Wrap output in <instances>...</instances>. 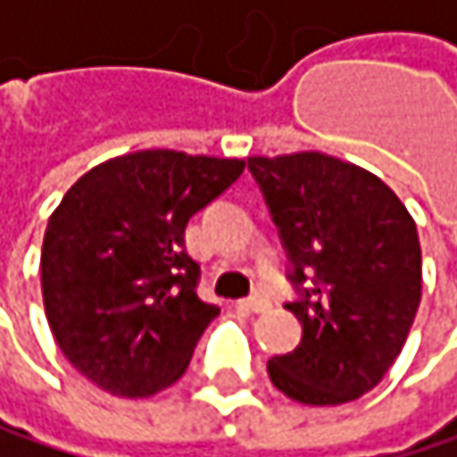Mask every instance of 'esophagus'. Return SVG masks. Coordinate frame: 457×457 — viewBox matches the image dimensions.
Returning <instances> with one entry per match:
<instances>
[{"label":"esophagus","instance_id":"obj_1","mask_svg":"<svg viewBox=\"0 0 457 457\" xmlns=\"http://www.w3.org/2000/svg\"><path fill=\"white\" fill-rule=\"evenodd\" d=\"M241 307L246 310V312H266L269 307H271V302L266 295H252V298H246V302H241Z\"/></svg>","mask_w":457,"mask_h":457}]
</instances>
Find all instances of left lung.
<instances>
[{
    "label": "left lung",
    "mask_w": 457,
    "mask_h": 457,
    "mask_svg": "<svg viewBox=\"0 0 457 457\" xmlns=\"http://www.w3.org/2000/svg\"><path fill=\"white\" fill-rule=\"evenodd\" d=\"M302 290L285 304L302 343L269 361L271 384L304 406H340L378 386L400 356L422 295L411 213L356 164L318 150L246 159Z\"/></svg>",
    "instance_id": "8db88e82"
}]
</instances>
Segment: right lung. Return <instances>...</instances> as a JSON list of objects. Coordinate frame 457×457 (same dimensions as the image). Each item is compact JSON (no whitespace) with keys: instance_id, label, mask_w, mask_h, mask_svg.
Returning <instances> with one entry per match:
<instances>
[{"instance_id":"obj_1","label":"right lung","mask_w":457,"mask_h":457,"mask_svg":"<svg viewBox=\"0 0 457 457\" xmlns=\"http://www.w3.org/2000/svg\"><path fill=\"white\" fill-rule=\"evenodd\" d=\"M244 172L241 159L137 150L84 172L51 213L43 307L76 370L109 395L150 397L188 367L216 304L197 295L186 224Z\"/></svg>"}]
</instances>
